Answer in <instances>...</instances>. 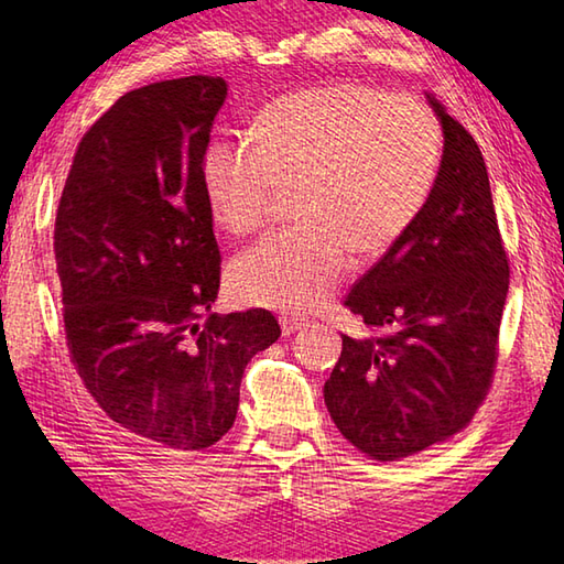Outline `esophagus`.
I'll list each match as a JSON object with an SVG mask.
<instances>
[{"instance_id": "1", "label": "esophagus", "mask_w": 564, "mask_h": 564, "mask_svg": "<svg viewBox=\"0 0 564 564\" xmlns=\"http://www.w3.org/2000/svg\"><path fill=\"white\" fill-rule=\"evenodd\" d=\"M305 325H307V319H305V317L281 315V329H283V334H293V332H297V329L305 327Z\"/></svg>"}]
</instances>
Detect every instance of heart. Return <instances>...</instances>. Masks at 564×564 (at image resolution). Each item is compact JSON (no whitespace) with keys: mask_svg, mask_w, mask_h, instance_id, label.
I'll list each match as a JSON object with an SVG mask.
<instances>
[{"mask_svg":"<svg viewBox=\"0 0 564 564\" xmlns=\"http://www.w3.org/2000/svg\"><path fill=\"white\" fill-rule=\"evenodd\" d=\"M441 158L434 111L368 84L301 89L263 106L249 145L215 140L203 152V191L215 223L235 237L263 230L281 194H295L301 227L239 254L232 293L291 313L315 307L349 259L366 267L412 230Z\"/></svg>","mask_w":564,"mask_h":564,"instance_id":"1","label":"heart"}]
</instances>
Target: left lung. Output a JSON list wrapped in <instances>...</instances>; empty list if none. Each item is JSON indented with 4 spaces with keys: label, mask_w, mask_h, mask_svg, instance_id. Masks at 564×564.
Instances as JSON below:
<instances>
[{
    "label": "left lung",
    "mask_w": 564,
    "mask_h": 564,
    "mask_svg": "<svg viewBox=\"0 0 564 564\" xmlns=\"http://www.w3.org/2000/svg\"><path fill=\"white\" fill-rule=\"evenodd\" d=\"M441 174L424 213L364 273L344 305L373 332L341 334L325 402L344 438L400 460L458 434L487 398L509 291L482 152L431 94Z\"/></svg>",
    "instance_id": "obj_1"
}]
</instances>
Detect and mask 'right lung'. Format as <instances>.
Here are the masks:
<instances>
[{
	"label": "right lung",
	"mask_w": 564,
	"mask_h": 564,
	"mask_svg": "<svg viewBox=\"0 0 564 564\" xmlns=\"http://www.w3.org/2000/svg\"><path fill=\"white\" fill-rule=\"evenodd\" d=\"M225 97L208 75L128 91L84 133L55 218L69 361L106 416L164 451L220 441L247 364L281 337L269 310L210 313L200 162Z\"/></svg>",
	"instance_id": "add662e5"
}]
</instances>
